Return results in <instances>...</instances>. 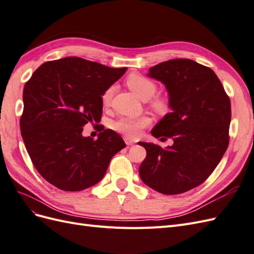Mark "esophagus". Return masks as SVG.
<instances>
[{"label": "esophagus", "mask_w": 254, "mask_h": 254, "mask_svg": "<svg viewBox=\"0 0 254 254\" xmlns=\"http://www.w3.org/2000/svg\"><path fill=\"white\" fill-rule=\"evenodd\" d=\"M124 141H125V143H126L127 145H133V144H134V141L131 140V139H129V137H127V136L124 137Z\"/></svg>", "instance_id": "1"}]
</instances>
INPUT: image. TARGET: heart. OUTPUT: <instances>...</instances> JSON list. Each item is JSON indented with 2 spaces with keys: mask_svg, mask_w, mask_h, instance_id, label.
I'll use <instances>...</instances> for the list:
<instances>
[{
  "mask_svg": "<svg viewBox=\"0 0 254 254\" xmlns=\"http://www.w3.org/2000/svg\"><path fill=\"white\" fill-rule=\"evenodd\" d=\"M126 86L133 93L139 96L143 101H148L157 92L156 83L149 78L140 74H130L126 78ZM114 92V87L111 86L103 93L102 102L104 106H108L111 103V98ZM152 108L158 113L165 114L171 109L170 103L165 98H155L151 103ZM150 120L147 117L142 118H121L113 122L112 128L122 134L129 137H135L141 133V130L149 125Z\"/></svg>",
  "mask_w": 254,
  "mask_h": 254,
  "instance_id": "obj_1",
  "label": "heart"
}]
</instances>
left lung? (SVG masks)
Masks as SVG:
<instances>
[{"instance_id": "obj_1", "label": "left lung", "mask_w": 254, "mask_h": 254, "mask_svg": "<svg viewBox=\"0 0 254 254\" xmlns=\"http://www.w3.org/2000/svg\"><path fill=\"white\" fill-rule=\"evenodd\" d=\"M147 76L164 84L172 109L151 134L174 144L162 148L139 142L147 153L139 174L146 186L161 194H181L204 182L225 155L230 98L214 71L190 59L164 61L151 66Z\"/></svg>"}]
</instances>
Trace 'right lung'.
Returning a JSON list of instances; mask_svg holds the SVG:
<instances>
[{
  "label": "right lung",
  "mask_w": 254,
  "mask_h": 254,
  "mask_svg": "<svg viewBox=\"0 0 254 254\" xmlns=\"http://www.w3.org/2000/svg\"><path fill=\"white\" fill-rule=\"evenodd\" d=\"M126 70L66 57L43 64L25 83L21 134L36 170L54 187L67 191L93 187L126 147L111 129L95 141L82 135L88 122H101L103 93Z\"/></svg>",
  "instance_id": "right-lung-1"
}]
</instances>
